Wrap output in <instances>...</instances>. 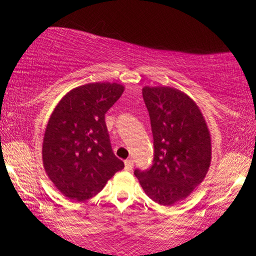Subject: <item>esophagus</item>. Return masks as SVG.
<instances>
[{
  "label": "esophagus",
  "instance_id": "obj_1",
  "mask_svg": "<svg viewBox=\"0 0 256 256\" xmlns=\"http://www.w3.org/2000/svg\"><path fill=\"white\" fill-rule=\"evenodd\" d=\"M125 168L126 171H132V168H134V160H132V158L125 160Z\"/></svg>",
  "mask_w": 256,
  "mask_h": 256
}]
</instances>
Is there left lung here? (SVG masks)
<instances>
[{
    "mask_svg": "<svg viewBox=\"0 0 256 256\" xmlns=\"http://www.w3.org/2000/svg\"><path fill=\"white\" fill-rule=\"evenodd\" d=\"M154 158L149 168L134 170L146 195L173 206L201 184L210 165V136L201 110L189 96L168 86L143 88Z\"/></svg>",
    "mask_w": 256,
    "mask_h": 256,
    "instance_id": "8db88e82",
    "label": "left lung"
}]
</instances>
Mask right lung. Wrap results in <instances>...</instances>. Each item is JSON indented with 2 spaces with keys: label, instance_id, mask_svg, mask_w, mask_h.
Wrapping results in <instances>:
<instances>
[{
  "label": "right lung",
  "instance_id": "add662e5",
  "mask_svg": "<svg viewBox=\"0 0 256 256\" xmlns=\"http://www.w3.org/2000/svg\"><path fill=\"white\" fill-rule=\"evenodd\" d=\"M124 86L91 83L70 91L52 112L43 140V165L55 186L71 200L92 198L124 162L114 155L104 122Z\"/></svg>",
  "mask_w": 256,
  "mask_h": 256
}]
</instances>
